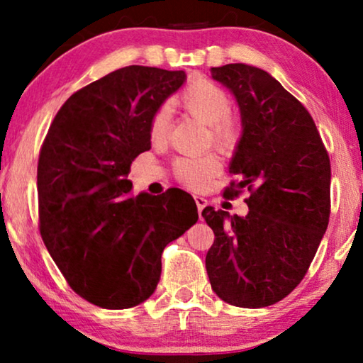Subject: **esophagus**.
I'll return each instance as SVG.
<instances>
[{
	"label": "esophagus",
	"mask_w": 363,
	"mask_h": 363,
	"mask_svg": "<svg viewBox=\"0 0 363 363\" xmlns=\"http://www.w3.org/2000/svg\"><path fill=\"white\" fill-rule=\"evenodd\" d=\"M193 198H195V203H196L198 213H201V211H203V208H205V206L208 205V200H206L205 196H201V195H195Z\"/></svg>",
	"instance_id": "1"
}]
</instances>
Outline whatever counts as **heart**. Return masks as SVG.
Segmentation results:
<instances>
[{
  "instance_id": "b5f03b06",
  "label": "heart",
  "mask_w": 363,
  "mask_h": 363,
  "mask_svg": "<svg viewBox=\"0 0 363 363\" xmlns=\"http://www.w3.org/2000/svg\"><path fill=\"white\" fill-rule=\"evenodd\" d=\"M178 104L188 116L208 127V140L221 152L230 153L236 148L241 137L238 118L230 113L231 97L225 89L208 79H196L178 97ZM170 108L162 106L152 116L150 140L155 145L167 142L170 130ZM221 170V162L215 153L201 157L178 158L173 163V175L182 185L190 188L206 186L213 177Z\"/></svg>"
}]
</instances>
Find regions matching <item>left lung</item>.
Wrapping results in <instances>:
<instances>
[{"mask_svg":"<svg viewBox=\"0 0 363 363\" xmlns=\"http://www.w3.org/2000/svg\"><path fill=\"white\" fill-rule=\"evenodd\" d=\"M230 89L241 113V138L230 163L242 188L246 216L206 206L215 233L206 255L211 289L246 309L272 306L306 276L330 215V160L307 108L269 72L247 64L211 67Z\"/></svg>","mask_w":363,"mask_h":363,"instance_id":"8db88e82","label":"left lung"}]
</instances>
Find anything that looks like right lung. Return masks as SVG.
Wrapping results in <instances>:
<instances>
[{
    "instance_id": "obj_1",
    "label": "right lung",
    "mask_w": 363,
    "mask_h": 363,
    "mask_svg": "<svg viewBox=\"0 0 363 363\" xmlns=\"http://www.w3.org/2000/svg\"><path fill=\"white\" fill-rule=\"evenodd\" d=\"M183 71L127 66L64 102L38 162L39 231L72 291L104 309L142 304L157 289L162 252L198 221L186 191L132 196V162L150 148L152 116Z\"/></svg>"
}]
</instances>
